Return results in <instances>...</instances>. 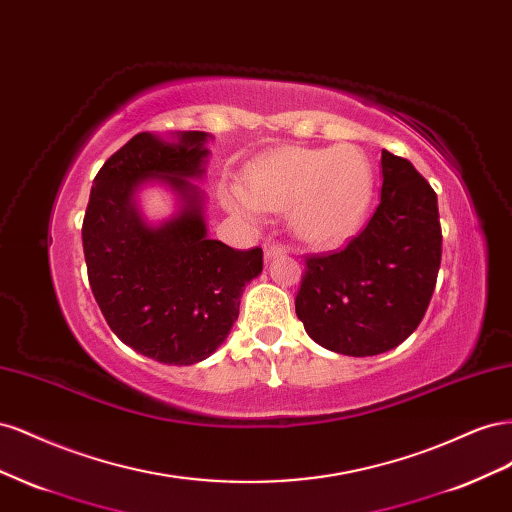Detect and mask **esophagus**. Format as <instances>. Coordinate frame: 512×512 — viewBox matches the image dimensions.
I'll list each match as a JSON object with an SVG mask.
<instances>
[{
	"instance_id": "obj_1",
	"label": "esophagus",
	"mask_w": 512,
	"mask_h": 512,
	"mask_svg": "<svg viewBox=\"0 0 512 512\" xmlns=\"http://www.w3.org/2000/svg\"><path fill=\"white\" fill-rule=\"evenodd\" d=\"M288 254V247L282 245V243H275V241H267L265 243V258L271 260V258H277V256H284Z\"/></svg>"
}]
</instances>
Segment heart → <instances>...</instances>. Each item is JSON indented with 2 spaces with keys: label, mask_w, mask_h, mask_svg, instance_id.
Here are the masks:
<instances>
[{
  "label": "heart",
  "mask_w": 512,
  "mask_h": 512,
  "mask_svg": "<svg viewBox=\"0 0 512 512\" xmlns=\"http://www.w3.org/2000/svg\"><path fill=\"white\" fill-rule=\"evenodd\" d=\"M371 200V168L359 149L280 147L245 170V188L224 192L230 211L256 220L260 209L288 211L297 235L337 245L361 228Z\"/></svg>",
  "instance_id": "b5f03b06"
}]
</instances>
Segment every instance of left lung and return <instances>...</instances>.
<instances>
[{
  "mask_svg": "<svg viewBox=\"0 0 512 512\" xmlns=\"http://www.w3.org/2000/svg\"><path fill=\"white\" fill-rule=\"evenodd\" d=\"M382 190L344 250L305 258L294 309L307 335L348 356L393 350L421 324L442 258L438 196L404 158L382 151Z\"/></svg>",
  "mask_w": 512,
  "mask_h": 512,
  "instance_id": "obj_1",
  "label": "left lung"
}]
</instances>
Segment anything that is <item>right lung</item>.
Masks as SVG:
<instances>
[{
  "label": "right lung",
  "mask_w": 512,
  "mask_h": 512,
  "mask_svg": "<svg viewBox=\"0 0 512 512\" xmlns=\"http://www.w3.org/2000/svg\"><path fill=\"white\" fill-rule=\"evenodd\" d=\"M207 132L175 141L141 132L104 162L83 220L91 292L123 344L166 365L205 361L239 318L243 288L262 271V250L239 252L207 237ZM145 182H162L180 211L149 225L135 205Z\"/></svg>",
  "instance_id": "add662e5"
}]
</instances>
